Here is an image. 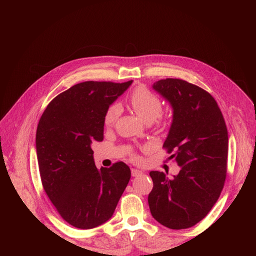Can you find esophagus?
<instances>
[{
  "instance_id": "obj_1",
  "label": "esophagus",
  "mask_w": 256,
  "mask_h": 256,
  "mask_svg": "<svg viewBox=\"0 0 256 256\" xmlns=\"http://www.w3.org/2000/svg\"><path fill=\"white\" fill-rule=\"evenodd\" d=\"M141 174H143V172L140 171V170H138V168H131V175H132L134 177L140 176Z\"/></svg>"
}]
</instances>
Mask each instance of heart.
Segmentation results:
<instances>
[{
  "label": "heart",
  "mask_w": 256,
  "mask_h": 256,
  "mask_svg": "<svg viewBox=\"0 0 256 256\" xmlns=\"http://www.w3.org/2000/svg\"><path fill=\"white\" fill-rule=\"evenodd\" d=\"M129 102L136 113L146 122L156 120L162 111L160 97L147 88L145 85H138L132 90L129 97ZM120 111V106L118 104H112L108 106L104 115V124L106 128L114 126ZM159 124H162L161 120Z\"/></svg>",
  "instance_id": "heart-1"
}]
</instances>
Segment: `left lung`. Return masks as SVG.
<instances>
[{
    "mask_svg": "<svg viewBox=\"0 0 256 256\" xmlns=\"http://www.w3.org/2000/svg\"><path fill=\"white\" fill-rule=\"evenodd\" d=\"M154 90L173 108V122L164 144L180 171L173 178L150 173L148 196L152 216L172 230H184L203 220L218 200L228 172V136L214 98L202 88L182 79H162Z\"/></svg>",
    "mask_w": 256,
    "mask_h": 256,
    "instance_id": "left-lung-1",
    "label": "left lung"
}]
</instances>
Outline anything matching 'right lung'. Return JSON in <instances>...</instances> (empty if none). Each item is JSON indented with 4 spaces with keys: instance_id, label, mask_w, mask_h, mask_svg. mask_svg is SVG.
<instances>
[{
    "instance_id": "right-lung-1",
    "label": "right lung",
    "mask_w": 256,
    "mask_h": 256,
    "mask_svg": "<svg viewBox=\"0 0 256 256\" xmlns=\"http://www.w3.org/2000/svg\"><path fill=\"white\" fill-rule=\"evenodd\" d=\"M132 80L85 81L53 98L36 131L38 166L44 192L70 226L94 228L109 220L129 182L122 161L97 168L92 144L104 140V115Z\"/></svg>"
}]
</instances>
